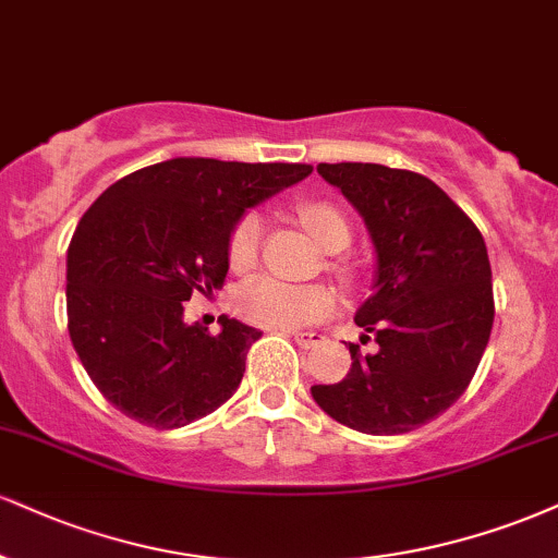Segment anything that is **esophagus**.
<instances>
[{
    "mask_svg": "<svg viewBox=\"0 0 558 558\" xmlns=\"http://www.w3.org/2000/svg\"><path fill=\"white\" fill-rule=\"evenodd\" d=\"M293 340H296L301 348H314L322 340V335L319 332H293Z\"/></svg>",
    "mask_w": 558,
    "mask_h": 558,
    "instance_id": "obj_1",
    "label": "esophagus"
}]
</instances>
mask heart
<instances>
[{
	"label": "heart",
	"instance_id": "b5f03b06",
	"mask_svg": "<svg viewBox=\"0 0 558 558\" xmlns=\"http://www.w3.org/2000/svg\"><path fill=\"white\" fill-rule=\"evenodd\" d=\"M301 223L327 252H338L351 244V220L338 205L327 199H304L296 207ZM265 218L257 210L239 215L228 233V265L233 272H252L259 262ZM335 293L317 283H288L280 278H259L244 286L236 296V308L246 322L270 330H299L332 314Z\"/></svg>",
	"mask_w": 558,
	"mask_h": 558
}]
</instances>
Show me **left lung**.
<instances>
[{
  "instance_id": "8db88e82",
  "label": "left lung",
  "mask_w": 558,
  "mask_h": 558,
  "mask_svg": "<svg viewBox=\"0 0 558 558\" xmlns=\"http://www.w3.org/2000/svg\"><path fill=\"white\" fill-rule=\"evenodd\" d=\"M361 213L377 250L374 293L355 325L379 348L348 343L351 372L314 385L317 405L361 434L392 436L439 418L471 385L494 325L486 241L445 190L379 163H319ZM372 340L361 335V343Z\"/></svg>"
}]
</instances>
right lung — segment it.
<instances>
[{"instance_id":"add662e5","label":"right lung","mask_w":558,"mask_h":558,"mask_svg":"<svg viewBox=\"0 0 558 558\" xmlns=\"http://www.w3.org/2000/svg\"><path fill=\"white\" fill-rule=\"evenodd\" d=\"M308 173V163L171 158L87 207L66 250V330L117 411L179 428L236 392L262 332L226 314L218 335L184 325V301L223 288L239 215Z\"/></svg>"}]
</instances>
